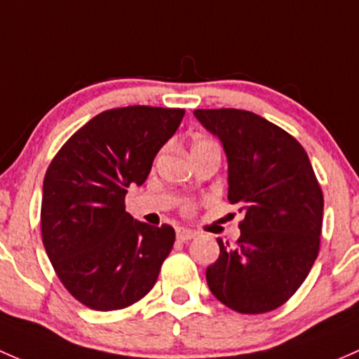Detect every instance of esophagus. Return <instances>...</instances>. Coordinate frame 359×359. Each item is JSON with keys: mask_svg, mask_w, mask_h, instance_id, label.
<instances>
[{"mask_svg": "<svg viewBox=\"0 0 359 359\" xmlns=\"http://www.w3.org/2000/svg\"><path fill=\"white\" fill-rule=\"evenodd\" d=\"M195 236V231L188 230V228H178L176 230V238L181 240V242H188V240H191Z\"/></svg>", "mask_w": 359, "mask_h": 359, "instance_id": "obj_1", "label": "esophagus"}]
</instances>
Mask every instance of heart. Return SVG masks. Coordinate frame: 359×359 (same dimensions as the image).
<instances>
[{
    "mask_svg": "<svg viewBox=\"0 0 359 359\" xmlns=\"http://www.w3.org/2000/svg\"><path fill=\"white\" fill-rule=\"evenodd\" d=\"M207 143H212V142H210V140H207V138H195V140H194V147H191V150L198 149V147H202V145H207Z\"/></svg>",
    "mask_w": 359,
    "mask_h": 359,
    "instance_id": "heart-1",
    "label": "heart"
}]
</instances>
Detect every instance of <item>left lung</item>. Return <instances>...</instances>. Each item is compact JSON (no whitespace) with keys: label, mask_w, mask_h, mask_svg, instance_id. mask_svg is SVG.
Segmentation results:
<instances>
[{"label":"left lung","mask_w":359,"mask_h":359,"mask_svg":"<svg viewBox=\"0 0 359 359\" xmlns=\"http://www.w3.org/2000/svg\"><path fill=\"white\" fill-rule=\"evenodd\" d=\"M195 117L223 143L228 201L240 205V238H217L205 271L217 301L261 315L285 304L320 250L323 194L301 143L264 117L238 109H198Z\"/></svg>","instance_id":"obj_1"}]
</instances>
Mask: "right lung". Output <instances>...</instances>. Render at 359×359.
<instances>
[{
	"mask_svg": "<svg viewBox=\"0 0 359 359\" xmlns=\"http://www.w3.org/2000/svg\"><path fill=\"white\" fill-rule=\"evenodd\" d=\"M183 109L133 105L105 110L74 133L43 181L41 233L64 287L81 304L116 311L145 297L175 243V228L126 212Z\"/></svg>",
	"mask_w": 359,
	"mask_h": 359,
	"instance_id": "1",
	"label": "right lung"
}]
</instances>
